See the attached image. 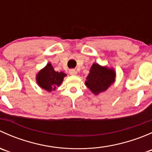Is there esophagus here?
I'll return each instance as SVG.
<instances>
[{
    "label": "esophagus",
    "mask_w": 152,
    "mask_h": 152,
    "mask_svg": "<svg viewBox=\"0 0 152 152\" xmlns=\"http://www.w3.org/2000/svg\"><path fill=\"white\" fill-rule=\"evenodd\" d=\"M69 73H70V75H73V76H76V75L77 74V71H76V70H74V69H70V70H69Z\"/></svg>",
    "instance_id": "esophagus-1"
}]
</instances>
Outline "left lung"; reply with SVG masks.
Listing matches in <instances>:
<instances>
[{
  "label": "left lung",
  "mask_w": 152,
  "mask_h": 152,
  "mask_svg": "<svg viewBox=\"0 0 152 152\" xmlns=\"http://www.w3.org/2000/svg\"><path fill=\"white\" fill-rule=\"evenodd\" d=\"M114 69L103 67L98 63H94L90 70L85 85L95 95L105 91L115 80Z\"/></svg>",
  "instance_id": "obj_1"
}]
</instances>
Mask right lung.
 Returning <instances> with one entry per match:
<instances>
[{"label": "right lung", "instance_id": "1", "mask_svg": "<svg viewBox=\"0 0 152 152\" xmlns=\"http://www.w3.org/2000/svg\"><path fill=\"white\" fill-rule=\"evenodd\" d=\"M65 76H66L65 73L55 71L51 64L48 63L37 74L36 80L39 87L48 92H51L62 84Z\"/></svg>", "mask_w": 152, "mask_h": 152}]
</instances>
